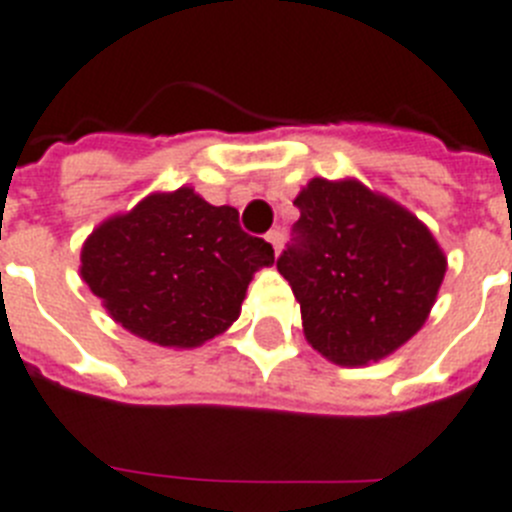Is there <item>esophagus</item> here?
<instances>
[{"label": "esophagus", "mask_w": 512, "mask_h": 512, "mask_svg": "<svg viewBox=\"0 0 512 512\" xmlns=\"http://www.w3.org/2000/svg\"><path fill=\"white\" fill-rule=\"evenodd\" d=\"M266 240L272 243L274 253H279L282 251V243H285V233H282L279 227H274V230H269V233H266Z\"/></svg>", "instance_id": "esophagus-1"}]
</instances>
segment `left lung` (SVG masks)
Returning <instances> with one entry per match:
<instances>
[{
  "instance_id": "8db88e82",
  "label": "left lung",
  "mask_w": 512,
  "mask_h": 512,
  "mask_svg": "<svg viewBox=\"0 0 512 512\" xmlns=\"http://www.w3.org/2000/svg\"><path fill=\"white\" fill-rule=\"evenodd\" d=\"M277 259L300 303L305 339L336 365L381 360L412 339L445 277L422 222L357 181H313Z\"/></svg>"
}]
</instances>
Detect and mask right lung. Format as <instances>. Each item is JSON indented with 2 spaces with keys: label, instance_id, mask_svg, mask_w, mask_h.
<instances>
[{
  "label": "right lung",
  "instance_id": "add662e5",
  "mask_svg": "<svg viewBox=\"0 0 512 512\" xmlns=\"http://www.w3.org/2000/svg\"><path fill=\"white\" fill-rule=\"evenodd\" d=\"M274 248L248 235L238 209L194 189L152 194L82 246V279L131 334L160 347H199L240 316L248 282Z\"/></svg>",
  "mask_w": 512,
  "mask_h": 512
}]
</instances>
